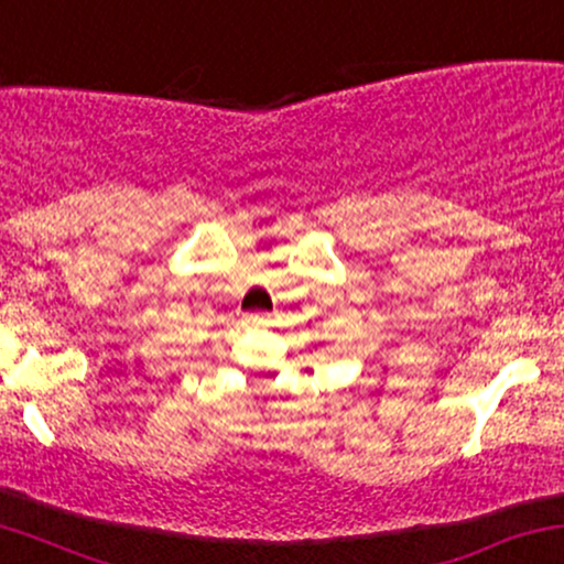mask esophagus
<instances>
[{
    "mask_svg": "<svg viewBox=\"0 0 564 564\" xmlns=\"http://www.w3.org/2000/svg\"><path fill=\"white\" fill-rule=\"evenodd\" d=\"M245 322H248V325H263L265 322V314H245Z\"/></svg>",
    "mask_w": 564,
    "mask_h": 564,
    "instance_id": "34e87169",
    "label": "esophagus"
}]
</instances>
